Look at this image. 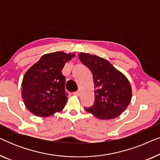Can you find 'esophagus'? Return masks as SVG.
I'll use <instances>...</instances> for the list:
<instances>
[{
	"instance_id": "1",
	"label": "esophagus",
	"mask_w": 160,
	"mask_h": 160,
	"mask_svg": "<svg viewBox=\"0 0 160 160\" xmlns=\"http://www.w3.org/2000/svg\"><path fill=\"white\" fill-rule=\"evenodd\" d=\"M80 91H76V92H73V95H76V96H79L80 95Z\"/></svg>"
}]
</instances>
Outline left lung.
<instances>
[{"mask_svg": "<svg viewBox=\"0 0 160 160\" xmlns=\"http://www.w3.org/2000/svg\"><path fill=\"white\" fill-rule=\"evenodd\" d=\"M78 57L92 73L95 89V103L85 110L100 119L119 117L132 98V88L128 78L106 59L83 52Z\"/></svg>", "mask_w": 160, "mask_h": 160, "instance_id": "8db88e82", "label": "left lung"}]
</instances>
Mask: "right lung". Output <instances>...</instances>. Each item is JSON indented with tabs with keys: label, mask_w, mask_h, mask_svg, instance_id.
Listing matches in <instances>:
<instances>
[{
	"label": "right lung",
	"mask_w": 160,
	"mask_h": 160,
	"mask_svg": "<svg viewBox=\"0 0 160 160\" xmlns=\"http://www.w3.org/2000/svg\"><path fill=\"white\" fill-rule=\"evenodd\" d=\"M74 54H46L26 72L22 82V98L34 115L47 117L61 111L68 100L62 70Z\"/></svg>",
	"instance_id": "obj_1"
}]
</instances>
